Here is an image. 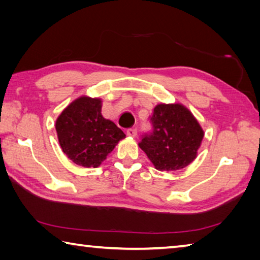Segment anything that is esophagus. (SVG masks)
Returning a JSON list of instances; mask_svg holds the SVG:
<instances>
[{
  "label": "esophagus",
  "instance_id": "34e87169",
  "mask_svg": "<svg viewBox=\"0 0 260 260\" xmlns=\"http://www.w3.org/2000/svg\"><path fill=\"white\" fill-rule=\"evenodd\" d=\"M126 134L129 137H135L137 135V131H136V128H128L126 131Z\"/></svg>",
  "mask_w": 260,
  "mask_h": 260
}]
</instances>
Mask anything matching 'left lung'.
Segmentation results:
<instances>
[{
	"label": "left lung",
	"instance_id": "left-lung-1",
	"mask_svg": "<svg viewBox=\"0 0 260 260\" xmlns=\"http://www.w3.org/2000/svg\"><path fill=\"white\" fill-rule=\"evenodd\" d=\"M153 132L143 136L139 146L154 168L176 171L194 161L204 132L184 105L158 104L151 117Z\"/></svg>",
	"mask_w": 260,
	"mask_h": 260
}]
</instances>
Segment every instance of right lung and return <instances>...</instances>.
I'll use <instances>...</instances> for the list:
<instances>
[{
    "mask_svg": "<svg viewBox=\"0 0 260 260\" xmlns=\"http://www.w3.org/2000/svg\"><path fill=\"white\" fill-rule=\"evenodd\" d=\"M62 152L75 164L98 168L107 158L124 132L102 115V99L81 96L66 107L56 120Z\"/></svg>",
    "mask_w": 260,
    "mask_h": 260,
    "instance_id": "right-lung-1",
    "label": "right lung"
}]
</instances>
